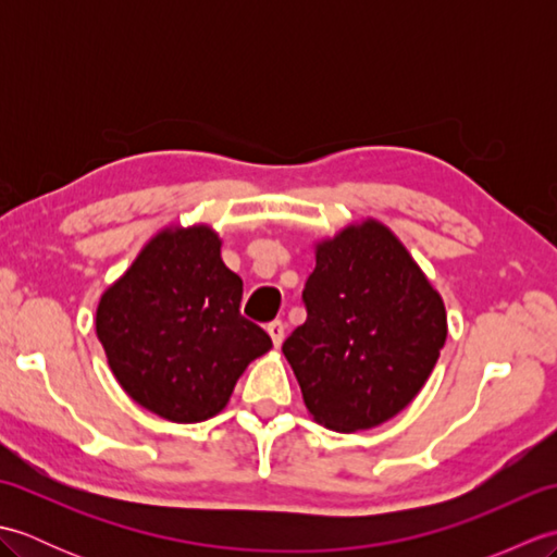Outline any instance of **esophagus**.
<instances>
[{
    "label": "esophagus",
    "instance_id": "1",
    "mask_svg": "<svg viewBox=\"0 0 557 557\" xmlns=\"http://www.w3.org/2000/svg\"><path fill=\"white\" fill-rule=\"evenodd\" d=\"M268 335H270V339H272V345L280 347L282 339H285V323H282V321L268 323Z\"/></svg>",
    "mask_w": 557,
    "mask_h": 557
}]
</instances>
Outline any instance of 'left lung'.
<instances>
[{
    "mask_svg": "<svg viewBox=\"0 0 557 557\" xmlns=\"http://www.w3.org/2000/svg\"><path fill=\"white\" fill-rule=\"evenodd\" d=\"M306 323L282 345L304 405L325 429H375L421 393L447 339L441 292L375 218L315 242Z\"/></svg>",
    "mask_w": 557,
    "mask_h": 557,
    "instance_id": "left-lung-1",
    "label": "left lung"
}]
</instances>
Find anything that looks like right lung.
<instances>
[{
  "instance_id": "right-lung-1",
  "label": "right lung",
  "mask_w": 557,
  "mask_h": 557,
  "mask_svg": "<svg viewBox=\"0 0 557 557\" xmlns=\"http://www.w3.org/2000/svg\"><path fill=\"white\" fill-rule=\"evenodd\" d=\"M220 248L206 222L168 224L98 301L96 333L116 383L174 423L220 413L246 366L272 347L239 313L244 282Z\"/></svg>"
}]
</instances>
